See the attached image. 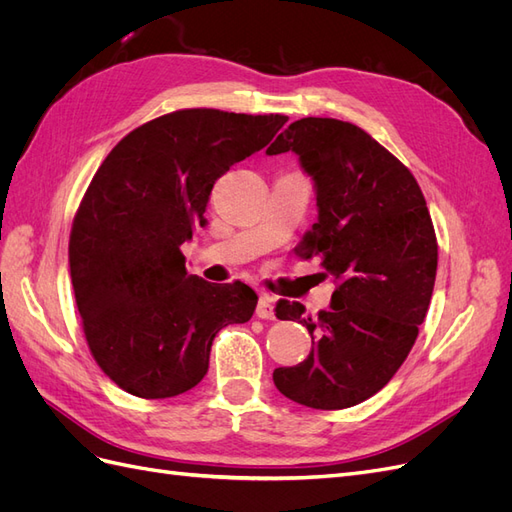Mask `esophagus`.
Here are the masks:
<instances>
[{
  "label": "esophagus",
  "instance_id": "34e87169",
  "mask_svg": "<svg viewBox=\"0 0 512 512\" xmlns=\"http://www.w3.org/2000/svg\"><path fill=\"white\" fill-rule=\"evenodd\" d=\"M256 316L262 318V320H273L275 318V312H273V299L269 297V294H262L258 305H256Z\"/></svg>",
  "mask_w": 512,
  "mask_h": 512
}]
</instances>
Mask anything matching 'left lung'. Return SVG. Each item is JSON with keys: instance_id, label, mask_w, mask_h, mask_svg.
Returning a JSON list of instances; mask_svg holds the SVG:
<instances>
[{"instance_id": "8db88e82", "label": "left lung", "mask_w": 512, "mask_h": 512, "mask_svg": "<svg viewBox=\"0 0 512 512\" xmlns=\"http://www.w3.org/2000/svg\"><path fill=\"white\" fill-rule=\"evenodd\" d=\"M290 149L318 194V222L297 252L318 258L337 286L314 318L301 303H277V318L307 327L312 352L277 367L273 382L301 406L342 410L376 395L410 354L436 284L438 239L414 175L359 126L305 117L267 153Z\"/></svg>"}]
</instances>
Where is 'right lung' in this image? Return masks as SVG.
Returning a JSON list of instances; mask_svg holds the SVG:
<instances>
[{"label": "right lung", "instance_id": "right-lung-1", "mask_svg": "<svg viewBox=\"0 0 512 512\" xmlns=\"http://www.w3.org/2000/svg\"><path fill=\"white\" fill-rule=\"evenodd\" d=\"M286 115L181 108L108 153L74 213L68 260L94 361L119 389L175 397L205 378L213 337L252 318L256 292L188 275L213 183L271 143Z\"/></svg>", "mask_w": 512, "mask_h": 512}]
</instances>
